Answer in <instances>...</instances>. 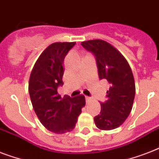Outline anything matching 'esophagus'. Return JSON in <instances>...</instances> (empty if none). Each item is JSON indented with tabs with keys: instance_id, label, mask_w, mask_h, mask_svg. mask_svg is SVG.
Listing matches in <instances>:
<instances>
[{
	"instance_id": "obj_1",
	"label": "esophagus",
	"mask_w": 159,
	"mask_h": 159,
	"mask_svg": "<svg viewBox=\"0 0 159 159\" xmlns=\"http://www.w3.org/2000/svg\"><path fill=\"white\" fill-rule=\"evenodd\" d=\"M91 100H92V98H91V97H86V102H87H87H91Z\"/></svg>"
}]
</instances>
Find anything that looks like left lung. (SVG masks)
Masks as SVG:
<instances>
[{
    "instance_id": "1",
    "label": "left lung",
    "mask_w": 159,
    "mask_h": 159,
    "mask_svg": "<svg viewBox=\"0 0 159 159\" xmlns=\"http://www.w3.org/2000/svg\"><path fill=\"white\" fill-rule=\"evenodd\" d=\"M82 46L94 55L98 76L109 82L107 99L101 102V112L95 116L98 129L111 130L118 128L128 118L135 96V84L128 62L116 48L101 39L84 41Z\"/></svg>"
}]
</instances>
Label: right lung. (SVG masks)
Returning a JSON list of instances; mask_svg holds the SVG:
<instances>
[{
	"instance_id": "1",
	"label": "right lung",
	"mask_w": 159,
	"mask_h": 159,
	"mask_svg": "<svg viewBox=\"0 0 159 159\" xmlns=\"http://www.w3.org/2000/svg\"><path fill=\"white\" fill-rule=\"evenodd\" d=\"M76 43H53L39 57L31 72L29 92L33 108L44 127L55 134L72 131L86 105L82 95L61 98L57 88L63 85V60Z\"/></svg>"
}]
</instances>
